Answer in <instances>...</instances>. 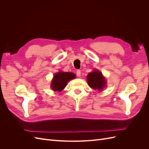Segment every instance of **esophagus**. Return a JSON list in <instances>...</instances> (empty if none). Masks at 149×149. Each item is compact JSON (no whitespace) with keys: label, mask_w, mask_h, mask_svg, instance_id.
Returning a JSON list of instances; mask_svg holds the SVG:
<instances>
[{"label":"esophagus","mask_w":149,"mask_h":149,"mask_svg":"<svg viewBox=\"0 0 149 149\" xmlns=\"http://www.w3.org/2000/svg\"><path fill=\"white\" fill-rule=\"evenodd\" d=\"M76 74H77L78 77H80V76H81V71L79 70L76 71Z\"/></svg>","instance_id":"obj_1"}]
</instances>
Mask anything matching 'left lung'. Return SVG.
Listing matches in <instances>:
<instances>
[{"instance_id":"left-lung-1","label":"left lung","mask_w":149,"mask_h":149,"mask_svg":"<svg viewBox=\"0 0 149 149\" xmlns=\"http://www.w3.org/2000/svg\"><path fill=\"white\" fill-rule=\"evenodd\" d=\"M87 82L90 88L93 89H97L101 91L106 86V81L102 74L101 72L97 70H94L93 72L89 73L87 77Z\"/></svg>"}]
</instances>
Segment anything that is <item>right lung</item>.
Masks as SVG:
<instances>
[{
	"label": "right lung",
	"instance_id": "right-lung-1",
	"mask_svg": "<svg viewBox=\"0 0 149 149\" xmlns=\"http://www.w3.org/2000/svg\"><path fill=\"white\" fill-rule=\"evenodd\" d=\"M76 78V75L70 72L59 71L53 76L51 88L54 91H61L70 80Z\"/></svg>",
	"mask_w": 149,
	"mask_h": 149
}]
</instances>
